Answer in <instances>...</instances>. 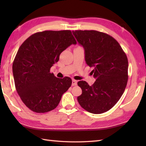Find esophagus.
<instances>
[{
    "label": "esophagus",
    "mask_w": 146,
    "mask_h": 146,
    "mask_svg": "<svg viewBox=\"0 0 146 146\" xmlns=\"http://www.w3.org/2000/svg\"><path fill=\"white\" fill-rule=\"evenodd\" d=\"M77 85V81L75 80H72V86H76Z\"/></svg>",
    "instance_id": "obj_1"
}]
</instances>
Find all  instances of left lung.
<instances>
[{"mask_svg":"<svg viewBox=\"0 0 146 146\" xmlns=\"http://www.w3.org/2000/svg\"><path fill=\"white\" fill-rule=\"evenodd\" d=\"M85 50L86 63L93 67L95 82L92 86L85 81L78 85L82 90L77 97L85 110L95 114L111 109L124 92L128 81V60L119 43L113 37L97 31H73Z\"/></svg>","mask_w":146,"mask_h":146,"instance_id":"8db88e82","label":"left lung"}]
</instances>
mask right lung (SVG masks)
<instances>
[{"label":"right lung","instance_id":"1","mask_svg":"<svg viewBox=\"0 0 146 146\" xmlns=\"http://www.w3.org/2000/svg\"><path fill=\"white\" fill-rule=\"evenodd\" d=\"M76 41L70 30L44 31L29 36L19 48L12 64L15 86L23 103L37 113L54 109L69 88L70 77L56 78L50 68Z\"/></svg>","mask_w":146,"mask_h":146}]
</instances>
